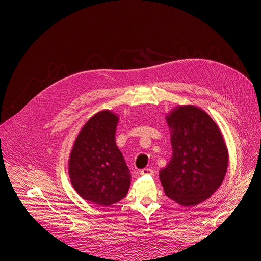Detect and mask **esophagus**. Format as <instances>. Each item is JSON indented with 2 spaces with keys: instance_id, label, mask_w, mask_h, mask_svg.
<instances>
[{
  "instance_id": "1",
  "label": "esophagus",
  "mask_w": 261,
  "mask_h": 261,
  "mask_svg": "<svg viewBox=\"0 0 261 261\" xmlns=\"http://www.w3.org/2000/svg\"><path fill=\"white\" fill-rule=\"evenodd\" d=\"M140 174L141 175H154V171L152 169L146 168V169H143L140 171Z\"/></svg>"
}]
</instances>
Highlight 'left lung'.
Listing matches in <instances>:
<instances>
[{"instance_id":"8db88e82","label":"left lung","mask_w":261,"mask_h":261,"mask_svg":"<svg viewBox=\"0 0 261 261\" xmlns=\"http://www.w3.org/2000/svg\"><path fill=\"white\" fill-rule=\"evenodd\" d=\"M168 123L174 128L173 157L159 174L164 193L189 207L205 201L222 184L228 151L218 126L195 106L177 108Z\"/></svg>"}]
</instances>
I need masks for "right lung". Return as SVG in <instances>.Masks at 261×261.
<instances>
[{"label":"right lung","instance_id":"obj_1","mask_svg":"<svg viewBox=\"0 0 261 261\" xmlns=\"http://www.w3.org/2000/svg\"><path fill=\"white\" fill-rule=\"evenodd\" d=\"M117 116L101 111L79 133L69 158V177L77 193L94 204L109 206L126 197L130 171L114 141Z\"/></svg>","mask_w":261,"mask_h":261}]
</instances>
